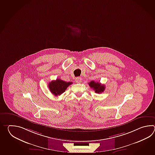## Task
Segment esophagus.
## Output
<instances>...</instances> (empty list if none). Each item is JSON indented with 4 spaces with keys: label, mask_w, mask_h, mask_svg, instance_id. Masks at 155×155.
<instances>
[{
    "label": "esophagus",
    "mask_w": 155,
    "mask_h": 155,
    "mask_svg": "<svg viewBox=\"0 0 155 155\" xmlns=\"http://www.w3.org/2000/svg\"><path fill=\"white\" fill-rule=\"evenodd\" d=\"M75 81H76V82H77V83L80 84V83H81V81H82V78H80V77H78V78H76V79H75Z\"/></svg>",
    "instance_id": "obj_1"
}]
</instances>
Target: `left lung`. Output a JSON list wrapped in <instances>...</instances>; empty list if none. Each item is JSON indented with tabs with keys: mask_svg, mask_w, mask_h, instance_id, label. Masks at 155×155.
Instances as JSON below:
<instances>
[{
	"mask_svg": "<svg viewBox=\"0 0 155 155\" xmlns=\"http://www.w3.org/2000/svg\"><path fill=\"white\" fill-rule=\"evenodd\" d=\"M89 86L94 90L95 92L97 94H100L104 92L105 89V87L104 85H101L100 82H95L94 81H91V82H89Z\"/></svg>",
	"mask_w": 155,
	"mask_h": 155,
	"instance_id": "obj_1",
	"label": "left lung"
}]
</instances>
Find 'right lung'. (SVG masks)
<instances>
[{
	"mask_svg": "<svg viewBox=\"0 0 155 155\" xmlns=\"http://www.w3.org/2000/svg\"><path fill=\"white\" fill-rule=\"evenodd\" d=\"M72 82H66L60 79L53 80L49 84L50 91L55 96L60 95L65 91L67 87L72 84Z\"/></svg>",
	"mask_w": 155,
	"mask_h": 155,
	"instance_id": "right-lung-1",
	"label": "right lung"
}]
</instances>
